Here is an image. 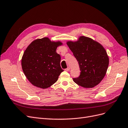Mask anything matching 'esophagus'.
<instances>
[{"label": "esophagus", "instance_id": "obj_1", "mask_svg": "<svg viewBox=\"0 0 128 128\" xmlns=\"http://www.w3.org/2000/svg\"><path fill=\"white\" fill-rule=\"evenodd\" d=\"M65 70V71H66V72H68L69 70H70V68L68 67V68H66Z\"/></svg>", "mask_w": 128, "mask_h": 128}]
</instances>
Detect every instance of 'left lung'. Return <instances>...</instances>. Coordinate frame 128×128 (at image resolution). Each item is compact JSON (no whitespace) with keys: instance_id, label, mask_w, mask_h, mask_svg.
Instances as JSON below:
<instances>
[{"instance_id":"8db88e82","label":"left lung","mask_w":128,"mask_h":128,"mask_svg":"<svg viewBox=\"0 0 128 128\" xmlns=\"http://www.w3.org/2000/svg\"><path fill=\"white\" fill-rule=\"evenodd\" d=\"M66 44L77 60L81 74L73 78L78 86L92 88L104 78L109 58L103 46L91 38L81 36L78 40L68 41Z\"/></svg>"}]
</instances>
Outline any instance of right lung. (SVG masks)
<instances>
[{
    "label": "right lung",
    "mask_w": 128,
    "mask_h": 128,
    "mask_svg": "<svg viewBox=\"0 0 128 128\" xmlns=\"http://www.w3.org/2000/svg\"><path fill=\"white\" fill-rule=\"evenodd\" d=\"M60 41H51L48 37L32 41L22 58V67L26 77L34 86L47 88L54 84L63 71L60 65V56L57 47Z\"/></svg>",
    "instance_id": "1"
}]
</instances>
